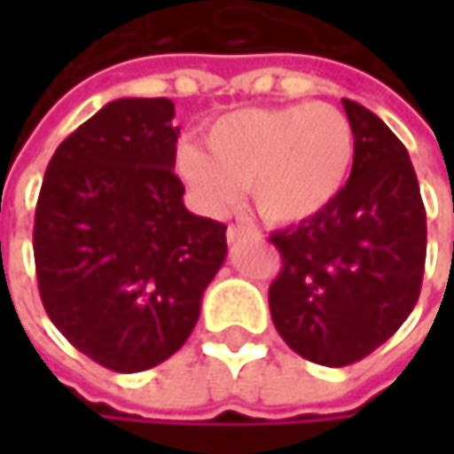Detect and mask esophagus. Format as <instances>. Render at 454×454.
<instances>
[{
	"mask_svg": "<svg viewBox=\"0 0 454 454\" xmlns=\"http://www.w3.org/2000/svg\"><path fill=\"white\" fill-rule=\"evenodd\" d=\"M254 233H257L254 228H247V226H228L226 239H228V244H236L239 239H244V236H254Z\"/></svg>",
	"mask_w": 454,
	"mask_h": 454,
	"instance_id": "34e87169",
	"label": "esophagus"
}]
</instances>
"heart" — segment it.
Instances as JSON below:
<instances>
[{"label":"heart","mask_w":454,"mask_h":454,"mask_svg":"<svg viewBox=\"0 0 454 454\" xmlns=\"http://www.w3.org/2000/svg\"><path fill=\"white\" fill-rule=\"evenodd\" d=\"M205 148L184 144L178 173L205 210L228 207L247 186L257 215L292 226L320 215L355 162V129L325 102L247 107L205 129Z\"/></svg>","instance_id":"obj_1"}]
</instances>
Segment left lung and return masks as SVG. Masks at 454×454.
Returning a JSON list of instances; mask_svg holds the SVG:
<instances>
[{
  "mask_svg": "<svg viewBox=\"0 0 454 454\" xmlns=\"http://www.w3.org/2000/svg\"><path fill=\"white\" fill-rule=\"evenodd\" d=\"M341 105L355 129L347 186L320 215L270 236L284 260L268 292L276 331L328 368L363 360L405 323L426 265V207L405 144L363 105Z\"/></svg>",
  "mask_w": 454,
  "mask_h": 454,
  "instance_id": "8db88e82",
  "label": "left lung"
}]
</instances>
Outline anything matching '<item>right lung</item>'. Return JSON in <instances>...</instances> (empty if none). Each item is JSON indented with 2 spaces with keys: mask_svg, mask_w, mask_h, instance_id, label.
<instances>
[{
  "mask_svg": "<svg viewBox=\"0 0 454 454\" xmlns=\"http://www.w3.org/2000/svg\"><path fill=\"white\" fill-rule=\"evenodd\" d=\"M165 97L105 105L46 165L34 257L46 316L94 363L138 373L184 347L226 226L184 205Z\"/></svg>",
  "mask_w": 454,
  "mask_h": 454,
  "instance_id": "obj_1",
  "label": "right lung"
}]
</instances>
